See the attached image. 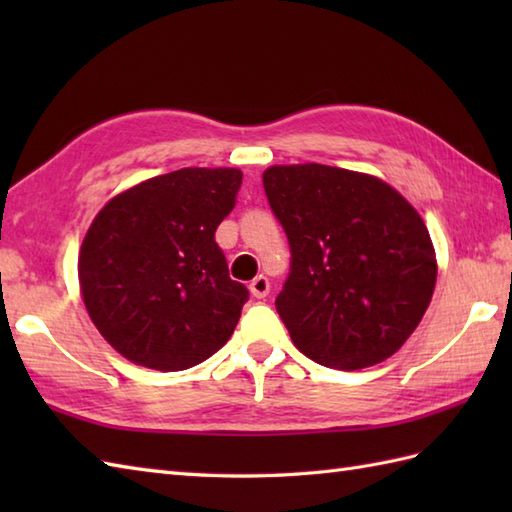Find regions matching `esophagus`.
I'll return each instance as SVG.
<instances>
[{
  "label": "esophagus",
  "mask_w": 512,
  "mask_h": 512,
  "mask_svg": "<svg viewBox=\"0 0 512 512\" xmlns=\"http://www.w3.org/2000/svg\"><path fill=\"white\" fill-rule=\"evenodd\" d=\"M248 290H250V295H253L255 299H264V297H268V292H270V284H268V279H266L264 275L255 277L253 281H250Z\"/></svg>",
  "instance_id": "obj_1"
}]
</instances>
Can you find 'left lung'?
<instances>
[{"mask_svg":"<svg viewBox=\"0 0 512 512\" xmlns=\"http://www.w3.org/2000/svg\"><path fill=\"white\" fill-rule=\"evenodd\" d=\"M264 189L292 250L275 306L297 350L345 372L396 354L438 277L420 213L372 173L317 162L268 167Z\"/></svg>","mask_w":512,"mask_h":512,"instance_id":"8db88e82","label":"left lung"}]
</instances>
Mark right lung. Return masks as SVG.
<instances>
[{
    "label": "right lung",
    "mask_w": 512,
    "mask_h": 512,
    "mask_svg": "<svg viewBox=\"0 0 512 512\" xmlns=\"http://www.w3.org/2000/svg\"><path fill=\"white\" fill-rule=\"evenodd\" d=\"M242 187L235 167H187L134 184L96 213L79 250L81 297L127 361L180 372L231 339L248 290L215 228Z\"/></svg>",
    "instance_id": "add662e5"
}]
</instances>
